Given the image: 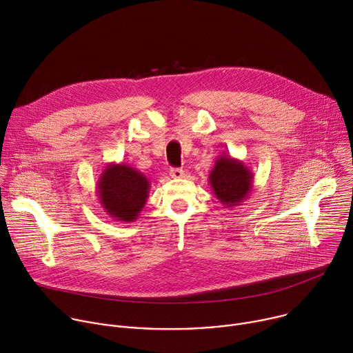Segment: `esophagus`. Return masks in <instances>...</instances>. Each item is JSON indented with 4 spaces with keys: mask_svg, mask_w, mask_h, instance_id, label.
Masks as SVG:
<instances>
[{
    "mask_svg": "<svg viewBox=\"0 0 353 353\" xmlns=\"http://www.w3.org/2000/svg\"><path fill=\"white\" fill-rule=\"evenodd\" d=\"M170 176L173 179H181L184 176V170L183 169H177V168H172L170 169Z\"/></svg>",
    "mask_w": 353,
    "mask_h": 353,
    "instance_id": "34e87169",
    "label": "esophagus"
}]
</instances>
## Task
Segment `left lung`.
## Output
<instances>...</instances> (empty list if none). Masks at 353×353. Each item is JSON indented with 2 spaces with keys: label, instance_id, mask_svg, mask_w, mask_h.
Segmentation results:
<instances>
[{
  "label": "left lung",
  "instance_id": "8db88e82",
  "mask_svg": "<svg viewBox=\"0 0 353 353\" xmlns=\"http://www.w3.org/2000/svg\"><path fill=\"white\" fill-rule=\"evenodd\" d=\"M253 173L243 161L234 159L226 154L216 158L208 176L215 196L225 208L240 205L253 191Z\"/></svg>",
  "mask_w": 353,
  "mask_h": 353
}]
</instances>
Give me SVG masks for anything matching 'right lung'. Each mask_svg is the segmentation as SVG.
Listing matches in <instances>:
<instances>
[{
    "label": "right lung",
    "instance_id": "1",
    "mask_svg": "<svg viewBox=\"0 0 353 353\" xmlns=\"http://www.w3.org/2000/svg\"><path fill=\"white\" fill-rule=\"evenodd\" d=\"M149 180L124 163H109L100 174L96 194L103 211L117 222H134L149 195Z\"/></svg>",
    "mask_w": 353,
    "mask_h": 353
}]
</instances>
